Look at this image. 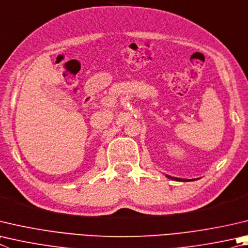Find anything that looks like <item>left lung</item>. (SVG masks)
<instances>
[{"label": "left lung", "mask_w": 248, "mask_h": 248, "mask_svg": "<svg viewBox=\"0 0 248 248\" xmlns=\"http://www.w3.org/2000/svg\"><path fill=\"white\" fill-rule=\"evenodd\" d=\"M168 178H171L173 180H177V181H190V180H186V179H179V178H173V177H169V175H167Z\"/></svg>", "instance_id": "left-lung-1"}]
</instances>
